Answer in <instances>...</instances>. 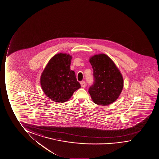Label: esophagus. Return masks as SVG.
Instances as JSON below:
<instances>
[{
  "instance_id": "obj_1",
  "label": "esophagus",
  "mask_w": 159,
  "mask_h": 159,
  "mask_svg": "<svg viewBox=\"0 0 159 159\" xmlns=\"http://www.w3.org/2000/svg\"><path fill=\"white\" fill-rule=\"evenodd\" d=\"M80 84H81L82 87H83V88L85 87V82L84 81H81Z\"/></svg>"
}]
</instances>
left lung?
I'll use <instances>...</instances> for the list:
<instances>
[{"label": "left lung", "mask_w": 159, "mask_h": 159, "mask_svg": "<svg viewBox=\"0 0 159 159\" xmlns=\"http://www.w3.org/2000/svg\"><path fill=\"white\" fill-rule=\"evenodd\" d=\"M94 82L89 93L96 104L106 106L118 99L123 88L121 72L110 57L104 54L93 55L89 60Z\"/></svg>", "instance_id": "8db88e82"}]
</instances>
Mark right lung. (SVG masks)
Returning <instances> with one entry per match:
<instances>
[{
	"mask_svg": "<svg viewBox=\"0 0 159 159\" xmlns=\"http://www.w3.org/2000/svg\"><path fill=\"white\" fill-rule=\"evenodd\" d=\"M72 58L66 53L55 55L42 73L41 87L47 97L54 102H66L76 90L81 88L75 72L70 69Z\"/></svg>",
	"mask_w": 159,
	"mask_h": 159,
	"instance_id": "add662e5",
	"label": "right lung"
}]
</instances>
